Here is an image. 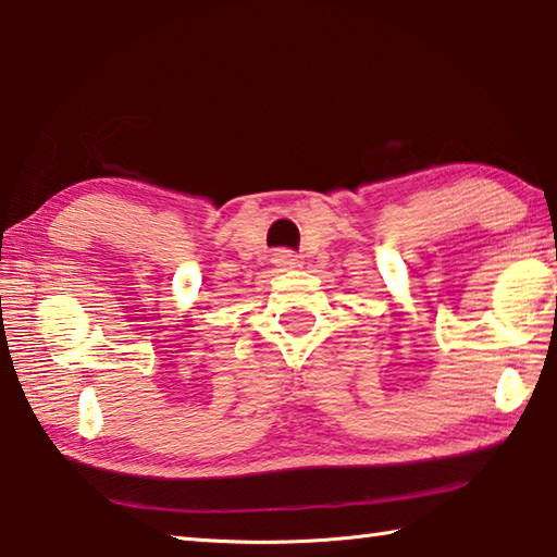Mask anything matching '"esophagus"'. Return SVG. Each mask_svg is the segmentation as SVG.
I'll use <instances>...</instances> for the list:
<instances>
[{
    "mask_svg": "<svg viewBox=\"0 0 557 557\" xmlns=\"http://www.w3.org/2000/svg\"><path fill=\"white\" fill-rule=\"evenodd\" d=\"M275 262L282 270H289L297 265V256H292L289 250H280V252H275Z\"/></svg>",
    "mask_w": 557,
    "mask_h": 557,
    "instance_id": "1",
    "label": "esophagus"
}]
</instances>
